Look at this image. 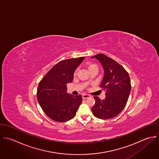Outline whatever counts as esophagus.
<instances>
[{
	"mask_svg": "<svg viewBox=\"0 0 159 159\" xmlns=\"http://www.w3.org/2000/svg\"><path fill=\"white\" fill-rule=\"evenodd\" d=\"M90 95H88V94H84V95H82V98H83L84 100H85V99H87L88 98H90Z\"/></svg>",
	"mask_w": 159,
	"mask_h": 159,
	"instance_id": "34e87169",
	"label": "esophagus"
}]
</instances>
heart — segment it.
I'll return each mask as SVG.
<instances>
[{
  "mask_svg": "<svg viewBox=\"0 0 159 159\" xmlns=\"http://www.w3.org/2000/svg\"><path fill=\"white\" fill-rule=\"evenodd\" d=\"M87 69L88 70H89V72H92L93 70H98V67L97 66V65H95V64H92V63H89L87 66ZM77 74V69H76L75 71H74V75H76Z\"/></svg>",
  "mask_w": 159,
  "mask_h": 159,
  "instance_id": "b5f03b06",
  "label": "heart"
}]
</instances>
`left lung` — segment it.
Returning <instances> with one entry per match:
<instances>
[{"label":"left lung","mask_w":159,"mask_h":159,"mask_svg":"<svg viewBox=\"0 0 159 159\" xmlns=\"http://www.w3.org/2000/svg\"><path fill=\"white\" fill-rule=\"evenodd\" d=\"M97 59L104 69L100 87L105 91L106 97L101 100L93 97L95 103L92 108L93 115L100 119L107 120L120 114L125 107L131 89L128 72L115 60L103 54L93 57Z\"/></svg>","instance_id":"1"}]
</instances>
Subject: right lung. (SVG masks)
Listing matches in <instances>:
<instances>
[{
	"label": "right lung",
	"instance_id": "obj_1",
	"mask_svg": "<svg viewBox=\"0 0 159 159\" xmlns=\"http://www.w3.org/2000/svg\"><path fill=\"white\" fill-rule=\"evenodd\" d=\"M85 57L61 61L42 78L37 89V99L44 113L51 120L65 122L76 115L82 97L67 92V84L73 80L74 73Z\"/></svg>",
	"mask_w": 159,
	"mask_h": 159
}]
</instances>
